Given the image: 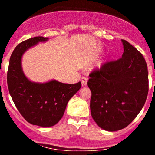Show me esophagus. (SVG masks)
<instances>
[{"label": "esophagus", "mask_w": 155, "mask_h": 155, "mask_svg": "<svg viewBox=\"0 0 155 155\" xmlns=\"http://www.w3.org/2000/svg\"><path fill=\"white\" fill-rule=\"evenodd\" d=\"M81 86L84 87L87 84V79L85 77H81Z\"/></svg>", "instance_id": "34e87169"}]
</instances>
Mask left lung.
<instances>
[{
	"mask_svg": "<svg viewBox=\"0 0 155 155\" xmlns=\"http://www.w3.org/2000/svg\"><path fill=\"white\" fill-rule=\"evenodd\" d=\"M122 58L94 70L87 82L92 118L99 127L111 132L133 122L144 106L149 91L148 69L143 55L127 41L122 39Z\"/></svg>",
	"mask_w": 155,
	"mask_h": 155,
	"instance_id": "1",
	"label": "left lung"
}]
</instances>
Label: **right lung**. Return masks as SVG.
<instances>
[{
	"label": "right lung",
	"instance_id": "add662e5",
	"mask_svg": "<svg viewBox=\"0 0 155 155\" xmlns=\"http://www.w3.org/2000/svg\"><path fill=\"white\" fill-rule=\"evenodd\" d=\"M49 38L34 37L16 47L11 55L7 73L8 91L19 113L29 123L49 127L62 118L69 100L81 88V82L74 84L51 80L44 83L33 82L25 75L22 58L30 48Z\"/></svg>",
	"mask_w": 155,
	"mask_h": 155
}]
</instances>
